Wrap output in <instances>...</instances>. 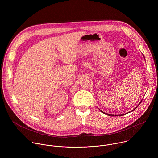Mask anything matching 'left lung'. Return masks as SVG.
I'll list each match as a JSON object with an SVG mask.
<instances>
[{"mask_svg": "<svg viewBox=\"0 0 158 158\" xmlns=\"http://www.w3.org/2000/svg\"><path fill=\"white\" fill-rule=\"evenodd\" d=\"M141 102H142V101H141ZM141 102H140V103H141ZM140 103H139V104H138V106H137V107H136V108H135V109H133V110H132V111H133V110H135V109H136V108H137V107H138V106H139V104H140ZM102 112H103V113H104V114H107V115H108V116H114V115H112V114H107V113H105V112H102ZM124 114H121V115H118V116H123V115H124ZM115 116H116V115H115Z\"/></svg>", "mask_w": 158, "mask_h": 158, "instance_id": "left-lung-1", "label": "left lung"}]
</instances>
